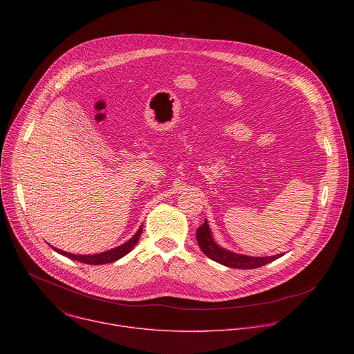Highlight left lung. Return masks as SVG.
Here are the masks:
<instances>
[{"label": "left lung", "instance_id": "8db88e82", "mask_svg": "<svg viewBox=\"0 0 354 354\" xmlns=\"http://www.w3.org/2000/svg\"><path fill=\"white\" fill-rule=\"evenodd\" d=\"M196 239H197V243H198L201 252H203L205 255H207L214 262H218V263L232 268V269H257V268L270 263L281 257V255H274V257H268V258H265V257L254 258V257H246V255H238V254H234V252L225 250V249L220 248L213 241L212 232H210V228H209V224L206 220L197 228Z\"/></svg>", "mask_w": 354, "mask_h": 354}]
</instances>
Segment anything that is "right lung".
<instances>
[{
	"label": "right lung",
	"mask_w": 354,
	"mask_h": 354,
	"mask_svg": "<svg viewBox=\"0 0 354 354\" xmlns=\"http://www.w3.org/2000/svg\"><path fill=\"white\" fill-rule=\"evenodd\" d=\"M141 232H142V227L138 228V231L130 241L124 242L123 245H120L115 249H111V250H106V252H102V254H96V255H74V254H68V252H64V250H60L56 248H53V249L57 250L59 254H62L73 261H78V262H82L86 265H105V263H112V262L123 258L124 255H127L129 252L136 246L137 241L140 239Z\"/></svg>",
	"instance_id": "right-lung-1"
}]
</instances>
